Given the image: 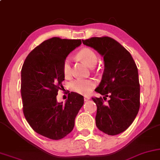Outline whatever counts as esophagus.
<instances>
[{
	"label": "esophagus",
	"instance_id": "obj_1",
	"mask_svg": "<svg viewBox=\"0 0 160 160\" xmlns=\"http://www.w3.org/2000/svg\"><path fill=\"white\" fill-rule=\"evenodd\" d=\"M89 99H90V97H87V96H85V97H84V101L85 102H88Z\"/></svg>",
	"mask_w": 160,
	"mask_h": 160
}]
</instances>
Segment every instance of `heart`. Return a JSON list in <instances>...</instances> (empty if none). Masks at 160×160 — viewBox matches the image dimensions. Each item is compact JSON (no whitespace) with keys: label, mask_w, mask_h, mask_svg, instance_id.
Returning <instances> with one entry per match:
<instances>
[{"label":"heart","mask_w":160,"mask_h":160,"mask_svg":"<svg viewBox=\"0 0 160 160\" xmlns=\"http://www.w3.org/2000/svg\"><path fill=\"white\" fill-rule=\"evenodd\" d=\"M77 57L83 61L89 67H93L97 62V56L95 52L91 49L84 48L79 51ZM62 72L63 77L69 79L72 75L71 61L69 58H67L63 61L62 64ZM96 83L94 80L91 79H77L70 84V88L74 92L79 94L88 95L94 88Z\"/></svg>","instance_id":"obj_1"}]
</instances>
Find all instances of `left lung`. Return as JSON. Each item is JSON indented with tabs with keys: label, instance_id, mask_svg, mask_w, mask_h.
<instances>
[{
	"label": "left lung",
	"instance_id": "8db88e82",
	"mask_svg": "<svg viewBox=\"0 0 160 160\" xmlns=\"http://www.w3.org/2000/svg\"><path fill=\"white\" fill-rule=\"evenodd\" d=\"M103 57L104 69L101 82L95 91L110 97L92 98L97 107L96 125L109 135L124 132L135 120L140 108L138 71L130 53L116 40L108 37L82 40Z\"/></svg>",
	"mask_w": 160,
	"mask_h": 160
}]
</instances>
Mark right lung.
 Here are the masks:
<instances>
[{"instance_id":"right-lung-1","label":"right lung","mask_w":160,"mask_h":160,"mask_svg":"<svg viewBox=\"0 0 160 160\" xmlns=\"http://www.w3.org/2000/svg\"><path fill=\"white\" fill-rule=\"evenodd\" d=\"M81 43L80 39L52 37L34 48L22 65L23 113L36 132L50 139L60 140L71 132L83 105V97L75 92L68 94L65 103H59L56 99L64 80L63 61Z\"/></svg>"}]
</instances>
